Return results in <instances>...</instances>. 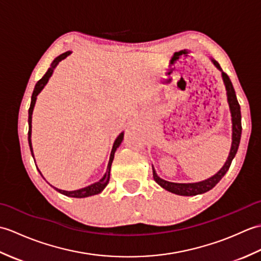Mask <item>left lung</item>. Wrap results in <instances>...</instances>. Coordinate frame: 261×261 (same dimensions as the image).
<instances>
[{
	"instance_id": "obj_1",
	"label": "left lung",
	"mask_w": 261,
	"mask_h": 261,
	"mask_svg": "<svg viewBox=\"0 0 261 261\" xmlns=\"http://www.w3.org/2000/svg\"><path fill=\"white\" fill-rule=\"evenodd\" d=\"M213 64L221 69V66L218 62L212 60ZM222 77L226 88V95H228V102L231 111V116H232V146L231 150L229 153L228 160H226L224 166L220 169L218 174L211 177V178L199 181V182H193V184H178V182H170L167 180H164L157 176L156 171L152 168V174H153V179L156 180L157 184H159L165 190H167L171 193L177 194V195H182V196H194L197 195V194H203L206 193L207 191L212 190V188L218 184V182L222 179V177L226 174V171L229 170L232 160H233L236 153L238 151V148H239L240 143V138H241V111H240V104L238 102L236 91L233 88V85L229 79L228 74H225L222 71Z\"/></svg>"
}]
</instances>
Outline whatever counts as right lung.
Listing matches in <instances>:
<instances>
[{
  "label": "right lung",
  "instance_id": "1",
  "mask_svg": "<svg viewBox=\"0 0 261 261\" xmlns=\"http://www.w3.org/2000/svg\"><path fill=\"white\" fill-rule=\"evenodd\" d=\"M69 54H70V51H66V53L60 55V56H58L56 59H55L54 62H53V64H51V67L47 70V73L42 76L41 80H39V81L37 82V84H36V86H35V90H33L32 96H31V104H30V108H29V118H28V123H29V131H28V141H29V146H30V150H31L32 157H33V151H32V146H31V120H32V111H33V107H35V104H36L37 95H38L39 93L41 92L42 88L45 87V85L47 84L49 77L51 76L53 71H54V68L56 67L57 64L60 62V60L64 59L65 57H67ZM122 140H123V132H122V134H120L119 137L116 138L115 141H114L112 151H111L110 162H109V165H108L107 173L104 174V176L102 177V179H99L98 181L94 182V184H92V185H90V186L84 187V188H81V190H77V191H71V192L58 190V188L54 187V186H53V187L55 188V190L58 191L59 193L64 194V195H66V196L76 197V198H83V197L96 195V194L101 193V192L104 190V188H105V186H107V185L109 184V180H110V170H111V165H112L113 158H114V152H115V150H116V148H118V147L121 145ZM39 173H40V171H39ZM40 175H41V173H40ZM41 176H42V175H41Z\"/></svg>",
  "mask_w": 261,
  "mask_h": 261
}]
</instances>
